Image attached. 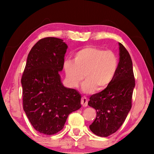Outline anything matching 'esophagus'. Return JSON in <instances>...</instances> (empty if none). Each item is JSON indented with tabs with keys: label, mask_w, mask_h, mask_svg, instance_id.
Masks as SVG:
<instances>
[{
	"label": "esophagus",
	"mask_w": 154,
	"mask_h": 154,
	"mask_svg": "<svg viewBox=\"0 0 154 154\" xmlns=\"http://www.w3.org/2000/svg\"><path fill=\"white\" fill-rule=\"evenodd\" d=\"M88 98L85 96H83L82 98V100H81V103L83 106H88Z\"/></svg>",
	"instance_id": "34e87169"
}]
</instances>
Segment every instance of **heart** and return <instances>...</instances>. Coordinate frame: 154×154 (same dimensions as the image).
<instances>
[{"label": "heart", "instance_id": "1", "mask_svg": "<svg viewBox=\"0 0 154 154\" xmlns=\"http://www.w3.org/2000/svg\"><path fill=\"white\" fill-rule=\"evenodd\" d=\"M118 57L111 50L85 47L74 55V60L64 62V69L70 86L77 88L85 77L84 92L102 91L113 81L118 68Z\"/></svg>", "mask_w": 154, "mask_h": 154}]
</instances>
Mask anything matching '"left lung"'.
<instances>
[{"label": "left lung", "mask_w": 154, "mask_h": 154, "mask_svg": "<svg viewBox=\"0 0 154 154\" xmlns=\"http://www.w3.org/2000/svg\"><path fill=\"white\" fill-rule=\"evenodd\" d=\"M119 45L118 71L109 86L90 96L88 105L96 111V118L90 126L94 134L109 137L118 130L132 107V97L135 86L132 62L128 51Z\"/></svg>", "instance_id": "8db88e82"}]
</instances>
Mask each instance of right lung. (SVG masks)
Returning <instances> with one entry per match:
<instances>
[{"label": "right lung", "mask_w": 154, "mask_h": 154, "mask_svg": "<svg viewBox=\"0 0 154 154\" xmlns=\"http://www.w3.org/2000/svg\"><path fill=\"white\" fill-rule=\"evenodd\" d=\"M67 48L60 38H41L28 54L21 79L23 108L34 128L44 134L60 131L69 115L82 106L80 94L64 87L58 73Z\"/></svg>", "instance_id": "add662e5"}]
</instances>
